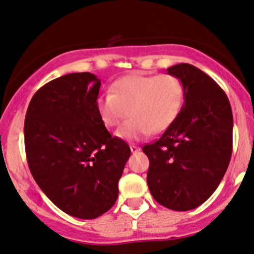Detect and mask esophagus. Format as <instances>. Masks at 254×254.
Listing matches in <instances>:
<instances>
[{
	"label": "esophagus",
	"mask_w": 254,
	"mask_h": 254,
	"mask_svg": "<svg viewBox=\"0 0 254 254\" xmlns=\"http://www.w3.org/2000/svg\"><path fill=\"white\" fill-rule=\"evenodd\" d=\"M129 147H130V151H132L133 153H134V152H138V151L140 150V147H139V146H136V145H130Z\"/></svg>",
	"instance_id": "esophagus-1"
}]
</instances>
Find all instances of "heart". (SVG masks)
I'll return each mask as SVG.
<instances>
[{
	"label": "heart",
	"instance_id": "1",
	"mask_svg": "<svg viewBox=\"0 0 254 254\" xmlns=\"http://www.w3.org/2000/svg\"><path fill=\"white\" fill-rule=\"evenodd\" d=\"M184 101L185 86L178 76L132 74L115 81L112 92L99 96L97 108L108 127H118L132 115L116 134L136 140L167 129L180 114Z\"/></svg>",
	"mask_w": 254,
	"mask_h": 254
}]
</instances>
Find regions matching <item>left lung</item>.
I'll return each instance as SVG.
<instances>
[{
	"label": "left lung",
	"mask_w": 254,
	"mask_h": 254,
	"mask_svg": "<svg viewBox=\"0 0 254 254\" xmlns=\"http://www.w3.org/2000/svg\"><path fill=\"white\" fill-rule=\"evenodd\" d=\"M185 86V102L158 140L142 147L149 157L147 185L159 204L175 211L195 209L223 179L233 151L229 99L212 78L190 64L168 68Z\"/></svg>",
	"instance_id": "8db88e82"
}]
</instances>
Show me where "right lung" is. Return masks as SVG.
Here are the masks:
<instances>
[{"mask_svg": "<svg viewBox=\"0 0 254 254\" xmlns=\"http://www.w3.org/2000/svg\"><path fill=\"white\" fill-rule=\"evenodd\" d=\"M101 80L70 73L42 86L28 104L24 125L31 174L59 209L82 219L99 217L119 195L130 156L112 136L97 108Z\"/></svg>", "mask_w": 254, "mask_h": 254, "instance_id": "1", "label": "right lung"}]
</instances>
